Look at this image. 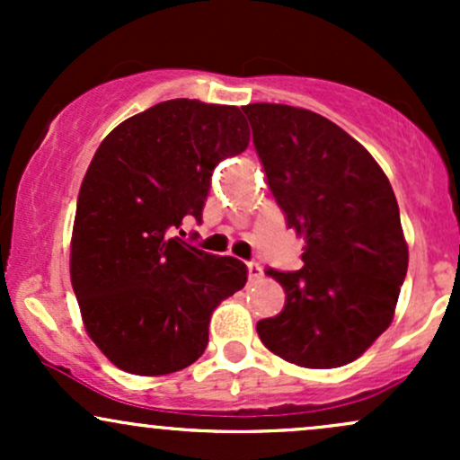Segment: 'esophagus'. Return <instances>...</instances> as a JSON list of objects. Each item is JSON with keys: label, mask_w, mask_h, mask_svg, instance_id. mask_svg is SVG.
Wrapping results in <instances>:
<instances>
[{"label": "esophagus", "mask_w": 460, "mask_h": 460, "mask_svg": "<svg viewBox=\"0 0 460 460\" xmlns=\"http://www.w3.org/2000/svg\"><path fill=\"white\" fill-rule=\"evenodd\" d=\"M261 277V266L257 261H248V279L255 281V279Z\"/></svg>", "instance_id": "esophagus-1"}]
</instances>
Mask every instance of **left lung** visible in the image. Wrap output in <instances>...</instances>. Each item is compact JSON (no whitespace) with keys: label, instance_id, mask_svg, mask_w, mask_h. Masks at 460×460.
Returning a JSON list of instances; mask_svg holds the SVG:
<instances>
[{"label":"left lung","instance_id":"obj_1","mask_svg":"<svg viewBox=\"0 0 460 460\" xmlns=\"http://www.w3.org/2000/svg\"><path fill=\"white\" fill-rule=\"evenodd\" d=\"M242 110L288 229L305 240L300 270H266L285 307L257 322L260 340L300 367L346 366L392 324L409 268L392 183L324 116L281 103Z\"/></svg>","mask_w":460,"mask_h":460}]
</instances>
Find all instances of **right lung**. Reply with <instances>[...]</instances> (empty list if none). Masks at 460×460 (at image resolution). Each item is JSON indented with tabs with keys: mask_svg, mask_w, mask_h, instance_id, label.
Wrapping results in <instances>:
<instances>
[{
	"mask_svg": "<svg viewBox=\"0 0 460 460\" xmlns=\"http://www.w3.org/2000/svg\"><path fill=\"white\" fill-rule=\"evenodd\" d=\"M248 140L235 105L171 99L99 145L79 188L71 283L88 335L116 367L162 376L192 366L214 309L244 288L240 260L172 231L188 216L203 220L214 168Z\"/></svg>",
	"mask_w": 460,
	"mask_h": 460,
	"instance_id": "right-lung-1",
	"label": "right lung"
}]
</instances>
